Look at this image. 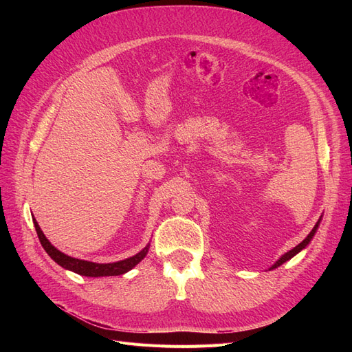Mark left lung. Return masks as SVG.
I'll return each mask as SVG.
<instances>
[{
    "label": "left lung",
    "mask_w": 352,
    "mask_h": 352,
    "mask_svg": "<svg viewBox=\"0 0 352 352\" xmlns=\"http://www.w3.org/2000/svg\"><path fill=\"white\" fill-rule=\"evenodd\" d=\"M318 223H320V220H318L317 223H316V226L313 228V230L310 232V233H308V236L301 242V243H298L296 245V247L295 248H292L291 251H287L286 254H283L282 255V257L278 260V261H276L273 265H272V269H276V267H279V265H282L283 263H286L287 260H291L292 257H294V255H296L298 252H300L301 250H304L305 247H307V245H308V242H310L311 239H313V236H314V233H316V230H317V228H318Z\"/></svg>",
    "instance_id": "left-lung-1"
}]
</instances>
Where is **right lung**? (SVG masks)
I'll use <instances>...</instances> for the list:
<instances>
[{"label": "right lung", "mask_w": 352, "mask_h": 352, "mask_svg": "<svg viewBox=\"0 0 352 352\" xmlns=\"http://www.w3.org/2000/svg\"><path fill=\"white\" fill-rule=\"evenodd\" d=\"M32 219H34V225H35V229H36V233H38L39 242H41L42 247H44V250L47 251L50 257L54 260L57 264H60L61 267L72 270V272L78 273L80 276H88V278H101V276H119V274L129 272L131 269L135 267L138 263L144 260V257L148 252V248H150V245H146V247L141 252H138L136 255H133V257L122 260V261H117V263H110V264H98V263H92V261L78 260V258L69 257V255L63 254L61 251H58L57 248L52 247L51 242L45 238L44 233H42L35 217H32Z\"/></svg>", "instance_id": "right-lung-1"}]
</instances>
